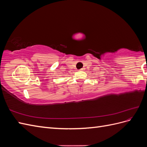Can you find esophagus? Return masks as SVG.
<instances>
[{
	"instance_id": "1",
	"label": "esophagus",
	"mask_w": 147,
	"mask_h": 147,
	"mask_svg": "<svg viewBox=\"0 0 147 147\" xmlns=\"http://www.w3.org/2000/svg\"><path fill=\"white\" fill-rule=\"evenodd\" d=\"M84 69V68H82V69H80V70H83Z\"/></svg>"
}]
</instances>
